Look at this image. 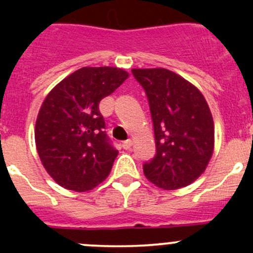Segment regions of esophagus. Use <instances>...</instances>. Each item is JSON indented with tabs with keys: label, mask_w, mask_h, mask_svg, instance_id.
Masks as SVG:
<instances>
[{
	"label": "esophagus",
	"mask_w": 253,
	"mask_h": 253,
	"mask_svg": "<svg viewBox=\"0 0 253 253\" xmlns=\"http://www.w3.org/2000/svg\"><path fill=\"white\" fill-rule=\"evenodd\" d=\"M131 147H132V141H131V139H127V141L122 142V148H124V149L129 150V149H131Z\"/></svg>",
	"instance_id": "1"
}]
</instances>
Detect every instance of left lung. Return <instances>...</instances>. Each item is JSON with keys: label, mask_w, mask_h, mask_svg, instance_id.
<instances>
[{"label": "left lung", "mask_w": 253, "mask_h": 253, "mask_svg": "<svg viewBox=\"0 0 253 253\" xmlns=\"http://www.w3.org/2000/svg\"><path fill=\"white\" fill-rule=\"evenodd\" d=\"M152 115L155 155L143 164L148 180L164 190L185 187L206 170L214 148L213 117L195 85L165 68L132 70Z\"/></svg>", "instance_id": "obj_1"}]
</instances>
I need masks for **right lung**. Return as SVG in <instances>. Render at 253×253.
<instances>
[{
  "label": "right lung",
  "mask_w": 253,
  "mask_h": 253,
  "mask_svg": "<svg viewBox=\"0 0 253 253\" xmlns=\"http://www.w3.org/2000/svg\"><path fill=\"white\" fill-rule=\"evenodd\" d=\"M127 77L120 68L83 67L45 98L35 124V143L42 165L60 186L84 192L110 174L119 150L106 134L99 103Z\"/></svg>",
  "instance_id": "right-lung-1"
}]
</instances>
